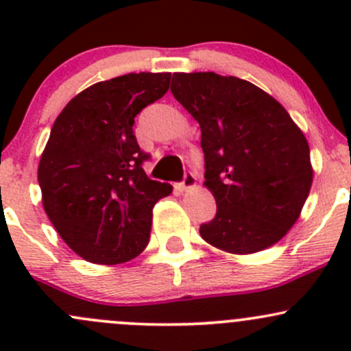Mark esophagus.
Segmentation results:
<instances>
[{
    "mask_svg": "<svg viewBox=\"0 0 351 351\" xmlns=\"http://www.w3.org/2000/svg\"><path fill=\"white\" fill-rule=\"evenodd\" d=\"M197 185V178L192 171H185V176H183V182L180 183V189L182 190H190Z\"/></svg>",
    "mask_w": 351,
    "mask_h": 351,
    "instance_id": "34e87169",
    "label": "esophagus"
}]
</instances>
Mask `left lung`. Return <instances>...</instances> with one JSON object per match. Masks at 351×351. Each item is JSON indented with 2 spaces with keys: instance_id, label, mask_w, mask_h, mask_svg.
Returning <instances> with one entry per match:
<instances>
[{
  "instance_id": "1",
  "label": "left lung",
  "mask_w": 351,
  "mask_h": 351,
  "mask_svg": "<svg viewBox=\"0 0 351 351\" xmlns=\"http://www.w3.org/2000/svg\"><path fill=\"white\" fill-rule=\"evenodd\" d=\"M171 93L200 123L204 185L217 204L202 238L234 254L280 241L313 185L302 130L274 97L234 76L175 73Z\"/></svg>"
}]
</instances>
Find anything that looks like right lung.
Segmentation results:
<instances>
[{
	"label": "right lung",
	"mask_w": 351,
	"mask_h": 351,
	"mask_svg": "<svg viewBox=\"0 0 351 351\" xmlns=\"http://www.w3.org/2000/svg\"><path fill=\"white\" fill-rule=\"evenodd\" d=\"M171 73H129L81 91L52 125L38 162L44 210L67 246L98 265L136 258L153 207L171 193L147 178L134 119L169 88Z\"/></svg>",
	"instance_id": "add662e5"
}]
</instances>
